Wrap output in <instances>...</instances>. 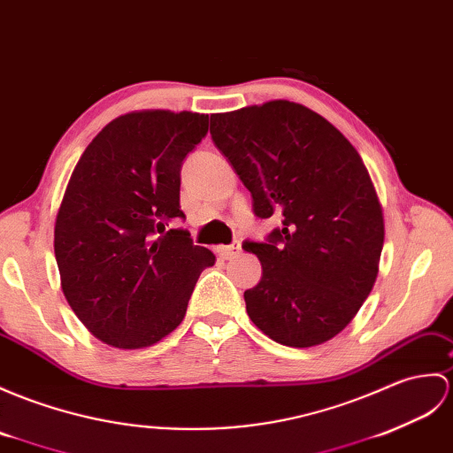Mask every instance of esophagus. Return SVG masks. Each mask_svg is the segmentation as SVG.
Wrapping results in <instances>:
<instances>
[{
	"instance_id": "34e87169",
	"label": "esophagus",
	"mask_w": 453,
	"mask_h": 453,
	"mask_svg": "<svg viewBox=\"0 0 453 453\" xmlns=\"http://www.w3.org/2000/svg\"><path fill=\"white\" fill-rule=\"evenodd\" d=\"M218 252H219V257L229 260V258H234V257L239 255V252H241V245H239V243H234V245H227V247H219Z\"/></svg>"
}]
</instances>
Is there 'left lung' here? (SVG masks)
I'll list each match as a JSON object with an SVG mask.
<instances>
[{
	"label": "left lung",
	"mask_w": 453,
	"mask_h": 453,
	"mask_svg": "<svg viewBox=\"0 0 453 453\" xmlns=\"http://www.w3.org/2000/svg\"><path fill=\"white\" fill-rule=\"evenodd\" d=\"M210 134L255 214L283 218L266 243L243 245L262 265L245 291L249 319L281 345L332 340L372 291L384 245L382 206L359 152L289 100L212 113Z\"/></svg>",
	"instance_id": "left-lung-1"
}]
</instances>
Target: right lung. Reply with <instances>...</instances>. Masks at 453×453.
Instances as JSON below:
<instances>
[{"label":"right lung","instance_id":"add662e5","mask_svg":"<svg viewBox=\"0 0 453 453\" xmlns=\"http://www.w3.org/2000/svg\"><path fill=\"white\" fill-rule=\"evenodd\" d=\"M208 115L142 110L110 121L82 152L54 229L61 289L87 330L118 349L164 340L216 257L193 245L179 206L181 164Z\"/></svg>","mask_w":453,"mask_h":453}]
</instances>
